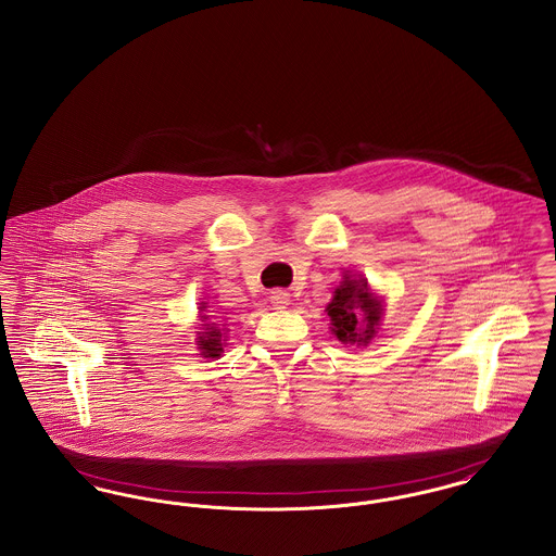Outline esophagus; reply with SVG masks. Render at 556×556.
<instances>
[{"instance_id":"34e87169","label":"esophagus","mask_w":556,"mask_h":556,"mask_svg":"<svg viewBox=\"0 0 556 556\" xmlns=\"http://www.w3.org/2000/svg\"><path fill=\"white\" fill-rule=\"evenodd\" d=\"M268 300H270V304H273L275 308H286V306L290 304V293L283 290L270 291Z\"/></svg>"}]
</instances>
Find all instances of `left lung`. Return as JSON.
Returning <instances> with one entry per match:
<instances>
[{"instance_id": "8db88e82", "label": "left lung", "mask_w": 556, "mask_h": 556, "mask_svg": "<svg viewBox=\"0 0 556 556\" xmlns=\"http://www.w3.org/2000/svg\"><path fill=\"white\" fill-rule=\"evenodd\" d=\"M325 311L331 318V333L344 344L356 345L369 344L383 315L381 300L369 290L367 279H352L348 275L333 291Z\"/></svg>"}]
</instances>
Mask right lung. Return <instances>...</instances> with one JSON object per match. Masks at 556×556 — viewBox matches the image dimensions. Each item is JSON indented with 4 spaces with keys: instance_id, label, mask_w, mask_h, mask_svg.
<instances>
[{
    "instance_id": "right-lung-1",
    "label": "right lung",
    "mask_w": 556,
    "mask_h": 556,
    "mask_svg": "<svg viewBox=\"0 0 556 556\" xmlns=\"http://www.w3.org/2000/svg\"><path fill=\"white\" fill-rule=\"evenodd\" d=\"M202 308H206L202 304ZM204 320L208 318V315H204ZM204 331H198V348L202 350V356L204 358H218L223 354V344H225V336L223 331L216 327V323H204Z\"/></svg>"
}]
</instances>
